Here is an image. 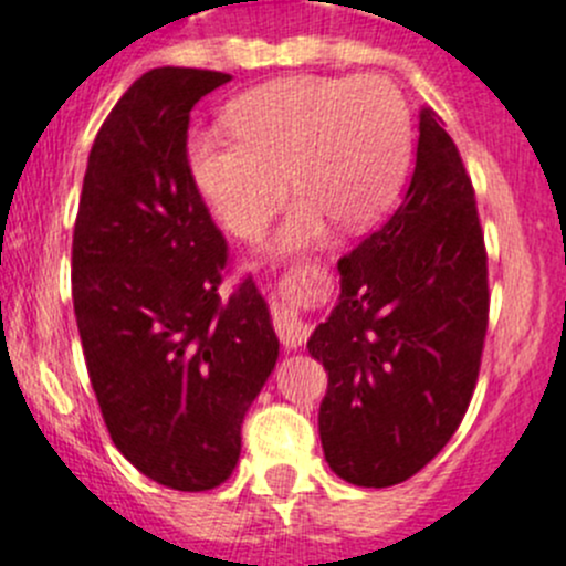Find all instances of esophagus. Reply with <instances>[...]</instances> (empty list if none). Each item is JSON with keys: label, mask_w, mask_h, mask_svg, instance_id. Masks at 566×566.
<instances>
[{"label": "esophagus", "mask_w": 566, "mask_h": 566, "mask_svg": "<svg viewBox=\"0 0 566 566\" xmlns=\"http://www.w3.org/2000/svg\"><path fill=\"white\" fill-rule=\"evenodd\" d=\"M276 334L284 343V348H301L306 343V337H310V326L295 312L282 310L276 312Z\"/></svg>", "instance_id": "obj_1"}]
</instances>
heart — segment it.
Masks as SVG:
<instances>
[{
  "label": "heart",
  "instance_id": "obj_1",
  "mask_svg": "<svg viewBox=\"0 0 566 566\" xmlns=\"http://www.w3.org/2000/svg\"><path fill=\"white\" fill-rule=\"evenodd\" d=\"M232 129H196L188 166L229 232L254 238L287 196L276 249L317 243L332 223L370 227L389 210L411 155V113L387 76H284L229 104Z\"/></svg>",
  "mask_w": 566,
  "mask_h": 566
}]
</instances>
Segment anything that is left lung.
Here are the masks:
<instances>
[{
    "label": "left lung",
    "instance_id": "obj_1",
    "mask_svg": "<svg viewBox=\"0 0 566 566\" xmlns=\"http://www.w3.org/2000/svg\"><path fill=\"white\" fill-rule=\"evenodd\" d=\"M337 271V306L306 343L328 373L317 429L339 479L381 490L420 473L459 429L490 317L475 190L431 107L403 201Z\"/></svg>",
    "mask_w": 566,
    "mask_h": 566
}]
</instances>
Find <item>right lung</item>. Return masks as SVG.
Wrapping results in <instances>:
<instances>
[{
    "label": "right lung",
    "mask_w": 566,
    "mask_h": 566,
    "mask_svg": "<svg viewBox=\"0 0 566 566\" xmlns=\"http://www.w3.org/2000/svg\"><path fill=\"white\" fill-rule=\"evenodd\" d=\"M221 71L151 69L93 140L71 245L87 376L115 448L179 492L223 484L279 359L251 279L221 298L227 240L190 177L188 124Z\"/></svg>",
    "instance_id": "add662e5"
}]
</instances>
